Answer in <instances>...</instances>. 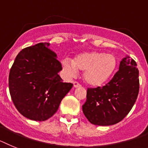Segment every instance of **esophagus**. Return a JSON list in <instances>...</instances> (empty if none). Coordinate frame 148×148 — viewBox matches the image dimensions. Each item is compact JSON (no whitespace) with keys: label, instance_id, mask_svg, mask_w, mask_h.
<instances>
[{"label":"esophagus","instance_id":"esophagus-1","mask_svg":"<svg viewBox=\"0 0 148 148\" xmlns=\"http://www.w3.org/2000/svg\"><path fill=\"white\" fill-rule=\"evenodd\" d=\"M81 86V85L79 84V83H77V82H74V88H78V87H80Z\"/></svg>","mask_w":148,"mask_h":148}]
</instances>
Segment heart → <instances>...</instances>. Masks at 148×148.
Masks as SVG:
<instances>
[{
	"instance_id": "1",
	"label": "heart",
	"mask_w": 148,
	"mask_h": 148,
	"mask_svg": "<svg viewBox=\"0 0 148 148\" xmlns=\"http://www.w3.org/2000/svg\"><path fill=\"white\" fill-rule=\"evenodd\" d=\"M64 70L69 75H74L77 70L84 72L83 79L88 85L100 87L111 78L117 67V60L114 55L100 51L81 53L73 59L62 61Z\"/></svg>"
}]
</instances>
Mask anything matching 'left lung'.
Masks as SVG:
<instances>
[{
  "mask_svg": "<svg viewBox=\"0 0 148 148\" xmlns=\"http://www.w3.org/2000/svg\"><path fill=\"white\" fill-rule=\"evenodd\" d=\"M137 64L129 56L122 59L119 70L106 86L88 88L83 112L88 121L110 126L123 120L133 108L139 90Z\"/></svg>",
  "mask_w": 148,
  "mask_h": 148,
  "instance_id": "obj_1",
  "label": "left lung"
}]
</instances>
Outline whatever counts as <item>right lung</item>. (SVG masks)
<instances>
[{"instance_id":"obj_1","label":"right lung","mask_w":148,"mask_h":148,"mask_svg":"<svg viewBox=\"0 0 148 148\" xmlns=\"http://www.w3.org/2000/svg\"><path fill=\"white\" fill-rule=\"evenodd\" d=\"M49 43H38L19 52L9 75V88L14 105L27 119L44 121L58 110L71 89L58 73L62 68Z\"/></svg>"}]
</instances>
